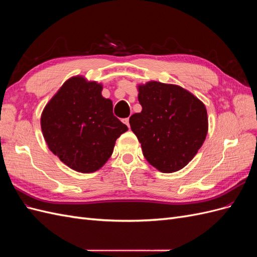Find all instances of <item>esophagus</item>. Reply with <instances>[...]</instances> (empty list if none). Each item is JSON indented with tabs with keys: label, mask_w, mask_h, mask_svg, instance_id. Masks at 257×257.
Masks as SVG:
<instances>
[{
	"label": "esophagus",
	"mask_w": 257,
	"mask_h": 257,
	"mask_svg": "<svg viewBox=\"0 0 257 257\" xmlns=\"http://www.w3.org/2000/svg\"><path fill=\"white\" fill-rule=\"evenodd\" d=\"M123 122L126 124V125L130 127V119L128 118H125V119H123Z\"/></svg>",
	"instance_id": "34e87169"
}]
</instances>
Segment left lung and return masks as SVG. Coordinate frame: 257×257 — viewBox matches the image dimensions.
<instances>
[{
	"mask_svg": "<svg viewBox=\"0 0 257 257\" xmlns=\"http://www.w3.org/2000/svg\"><path fill=\"white\" fill-rule=\"evenodd\" d=\"M143 110L130 118L144 157L161 173L189 164L208 133L204 103L180 85L149 81L138 85Z\"/></svg>",
	"mask_w": 257,
	"mask_h": 257,
	"instance_id": "1",
	"label": "left lung"
}]
</instances>
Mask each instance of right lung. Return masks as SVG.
I'll return each mask as SVG.
<instances>
[{
    "instance_id": "add662e5",
    "label": "right lung",
    "mask_w": 257,
    "mask_h": 257,
    "mask_svg": "<svg viewBox=\"0 0 257 257\" xmlns=\"http://www.w3.org/2000/svg\"><path fill=\"white\" fill-rule=\"evenodd\" d=\"M103 85L82 76L67 79L45 106L41 126L50 151L76 172L94 173L128 128L112 113Z\"/></svg>"
}]
</instances>
